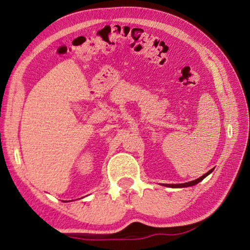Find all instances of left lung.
<instances>
[{"mask_svg":"<svg viewBox=\"0 0 250 250\" xmlns=\"http://www.w3.org/2000/svg\"><path fill=\"white\" fill-rule=\"evenodd\" d=\"M212 171H213V169L208 170V172H206V174H204L203 176H201L200 178H198V179H196V180H192V181H189V183H186V184H177V185H169V184H167V185H166V187L183 188V187H190V186H194V185H197L198 183H200V181H201L203 178H206V177H207L208 174H211Z\"/></svg>","mask_w":250,"mask_h":250,"instance_id":"1","label":"left lung"}]
</instances>
